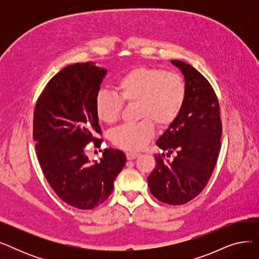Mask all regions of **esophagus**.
<instances>
[{"label":"esophagus","mask_w":259,"mask_h":259,"mask_svg":"<svg viewBox=\"0 0 259 259\" xmlns=\"http://www.w3.org/2000/svg\"><path fill=\"white\" fill-rule=\"evenodd\" d=\"M126 156H127V158H128L129 160H132V159L137 158L138 156H140V154L137 153V152H127V153H126Z\"/></svg>","instance_id":"obj_1"}]
</instances>
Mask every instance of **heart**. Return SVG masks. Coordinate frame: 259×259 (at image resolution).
Wrapping results in <instances>:
<instances>
[{
  "mask_svg": "<svg viewBox=\"0 0 259 259\" xmlns=\"http://www.w3.org/2000/svg\"><path fill=\"white\" fill-rule=\"evenodd\" d=\"M117 95L101 90L95 95L94 111L107 125L119 119L124 102L137 103L139 118L111 132L112 143L124 150L139 151L154 137L155 126L167 127L178 118L185 105L187 86L179 73L160 68L138 67L121 75L115 84Z\"/></svg>",
  "mask_w": 259,
  "mask_h": 259,
  "instance_id": "1",
  "label": "heart"
}]
</instances>
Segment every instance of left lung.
Here are the masks:
<instances>
[{
	"mask_svg": "<svg viewBox=\"0 0 259 259\" xmlns=\"http://www.w3.org/2000/svg\"><path fill=\"white\" fill-rule=\"evenodd\" d=\"M171 63L185 76V105L156 145L168 151L155 156L156 165L148 176L152 195L168 205L180 206L195 198L207 186L221 151L220 103L208 79L182 61ZM174 151L173 161L164 157Z\"/></svg>",
	"mask_w": 259,
	"mask_h": 259,
	"instance_id": "1",
	"label": "left lung"
}]
</instances>
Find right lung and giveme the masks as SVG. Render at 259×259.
Here are the masks:
<instances>
[{
  "mask_svg": "<svg viewBox=\"0 0 259 259\" xmlns=\"http://www.w3.org/2000/svg\"><path fill=\"white\" fill-rule=\"evenodd\" d=\"M107 71L93 62L65 67L40 93L33 113V141L40 168L58 196L76 209L91 210L113 191L126 155L105 149L90 162L85 147L103 142L94 111L95 95Z\"/></svg>",
  "mask_w": 259,
  "mask_h": 259,
  "instance_id": "right-lung-1",
  "label": "right lung"
}]
</instances>
